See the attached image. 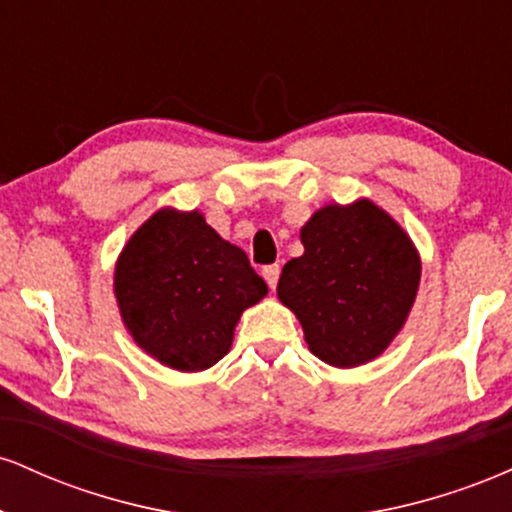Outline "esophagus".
<instances>
[{
  "mask_svg": "<svg viewBox=\"0 0 512 512\" xmlns=\"http://www.w3.org/2000/svg\"><path fill=\"white\" fill-rule=\"evenodd\" d=\"M279 274H281V267L279 264H267V267L262 269V276H264V281H267L269 284V289H276V284H279Z\"/></svg>",
  "mask_w": 512,
  "mask_h": 512,
  "instance_id": "obj_1",
  "label": "esophagus"
}]
</instances>
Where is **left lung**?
<instances>
[{"label": "left lung", "mask_w": 512, "mask_h": 512, "mask_svg": "<svg viewBox=\"0 0 512 512\" xmlns=\"http://www.w3.org/2000/svg\"><path fill=\"white\" fill-rule=\"evenodd\" d=\"M305 252L281 272V303L301 320L317 358L354 368L380 356L416 298L421 262L407 233L368 199L320 209L303 226Z\"/></svg>", "instance_id": "1"}]
</instances>
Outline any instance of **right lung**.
<instances>
[{"mask_svg": "<svg viewBox=\"0 0 512 512\" xmlns=\"http://www.w3.org/2000/svg\"><path fill=\"white\" fill-rule=\"evenodd\" d=\"M264 293L248 255L197 211H158L129 238L115 267L127 330L175 370H204L226 356L240 313Z\"/></svg>", "mask_w": 512, "mask_h": 512, "instance_id": "1", "label": "right lung"}]
</instances>
